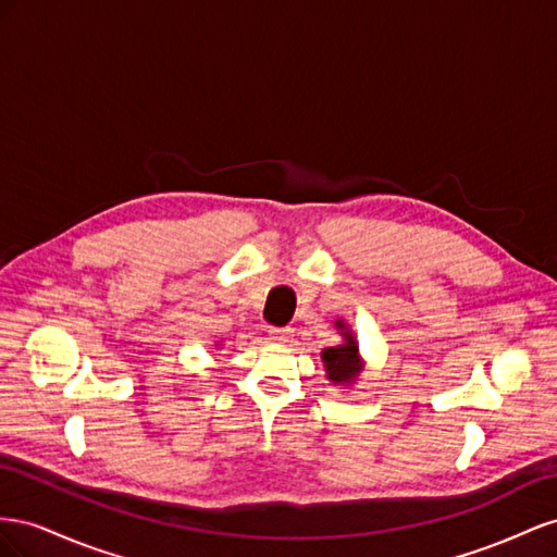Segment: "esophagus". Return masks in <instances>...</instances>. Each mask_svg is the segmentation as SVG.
<instances>
[{
    "label": "esophagus",
    "mask_w": 557,
    "mask_h": 557,
    "mask_svg": "<svg viewBox=\"0 0 557 557\" xmlns=\"http://www.w3.org/2000/svg\"><path fill=\"white\" fill-rule=\"evenodd\" d=\"M268 336H270V341H275V343H289L292 336H294V331L289 326H270Z\"/></svg>",
    "instance_id": "34e87169"
}]
</instances>
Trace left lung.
Returning a JSON list of instances; mask_svg holds the SVG:
<instances>
[{"label":"left lung","mask_w":557,"mask_h":557,"mask_svg":"<svg viewBox=\"0 0 557 557\" xmlns=\"http://www.w3.org/2000/svg\"><path fill=\"white\" fill-rule=\"evenodd\" d=\"M345 329V324H341ZM345 336V345H338V347H326L322 352V359H324V367H326V375L329 380H333V383H349V380H355L357 373H359V357H357V343L352 338V333L349 331H343Z\"/></svg>","instance_id":"left-lung-1"}]
</instances>
